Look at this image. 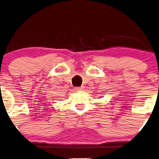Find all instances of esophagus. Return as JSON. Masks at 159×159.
<instances>
[{"instance_id":"obj_1","label":"esophagus","mask_w":159,"mask_h":159,"mask_svg":"<svg viewBox=\"0 0 159 159\" xmlns=\"http://www.w3.org/2000/svg\"><path fill=\"white\" fill-rule=\"evenodd\" d=\"M74 91H76V92H79V91H83V88H82V87H75V88H74Z\"/></svg>"}]
</instances>
